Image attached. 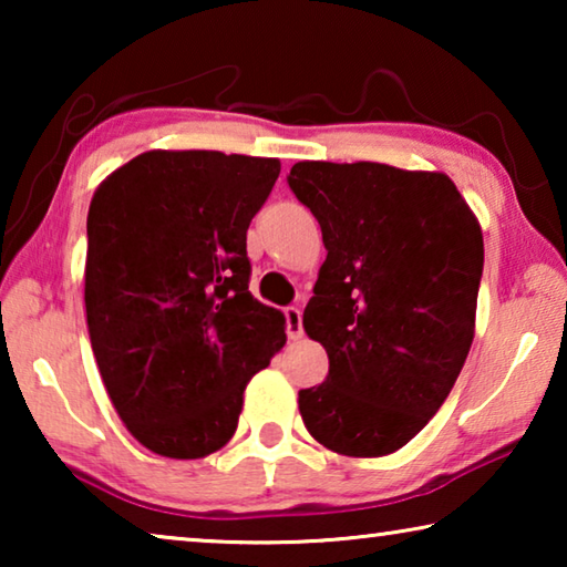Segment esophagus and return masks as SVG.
<instances>
[{
    "mask_svg": "<svg viewBox=\"0 0 567 567\" xmlns=\"http://www.w3.org/2000/svg\"><path fill=\"white\" fill-rule=\"evenodd\" d=\"M285 322H287V338L297 340L302 338V312L297 307H285Z\"/></svg>",
    "mask_w": 567,
    "mask_h": 567,
    "instance_id": "1",
    "label": "esophagus"
}]
</instances>
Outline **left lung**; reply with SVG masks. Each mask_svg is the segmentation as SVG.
Listing matches in <instances>:
<instances>
[{"label":"left lung","mask_w":567,"mask_h":567,"mask_svg":"<svg viewBox=\"0 0 567 567\" xmlns=\"http://www.w3.org/2000/svg\"><path fill=\"white\" fill-rule=\"evenodd\" d=\"M287 185L328 249L302 324L330 370L300 390L305 427L340 455H390L427 425L463 370L483 233L443 172L297 162Z\"/></svg>","instance_id":"obj_1"}]
</instances>
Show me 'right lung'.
Here are the masks:
<instances>
[{"instance_id": "right-lung-1", "label": "right lung", "mask_w": 567, "mask_h": 567, "mask_svg": "<svg viewBox=\"0 0 567 567\" xmlns=\"http://www.w3.org/2000/svg\"><path fill=\"white\" fill-rule=\"evenodd\" d=\"M280 162L152 150L102 182L87 215L84 307L104 388L152 453L195 460L235 435L243 392L285 344L249 292L247 227Z\"/></svg>"}]
</instances>
